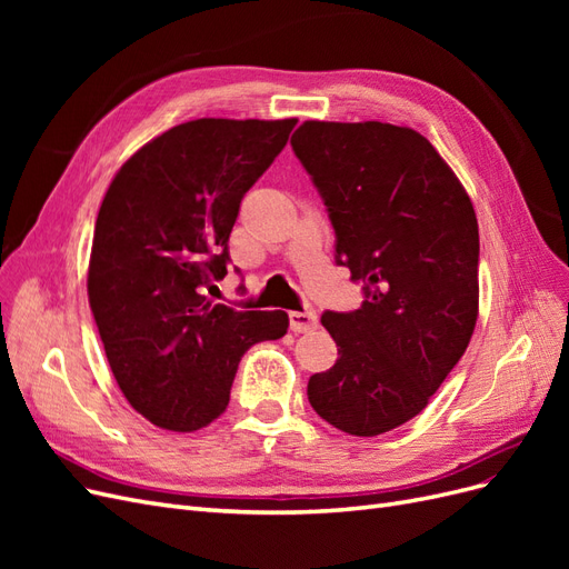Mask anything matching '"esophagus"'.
<instances>
[{
	"mask_svg": "<svg viewBox=\"0 0 569 569\" xmlns=\"http://www.w3.org/2000/svg\"><path fill=\"white\" fill-rule=\"evenodd\" d=\"M318 325V316H316V311H291L289 313V327H291V332H308V330H313V327Z\"/></svg>",
	"mask_w": 569,
	"mask_h": 569,
	"instance_id": "34e87169",
	"label": "esophagus"
}]
</instances>
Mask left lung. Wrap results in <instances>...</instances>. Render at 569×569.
Returning <instances> with one entry per match:
<instances>
[{
    "mask_svg": "<svg viewBox=\"0 0 569 569\" xmlns=\"http://www.w3.org/2000/svg\"><path fill=\"white\" fill-rule=\"evenodd\" d=\"M291 149L335 228V261L363 282L356 311H325L337 363L308 380L318 416L356 437L416 418L470 343L479 306L472 201L410 128L306 120Z\"/></svg>",
    "mask_w": 569,
    "mask_h": 569,
    "instance_id": "8db88e82",
    "label": "left lung"
}]
</instances>
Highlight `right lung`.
Here are the masks:
<instances>
[{
	"instance_id": "1",
	"label": "right lung",
	"mask_w": 569,
	"mask_h": 569,
	"mask_svg": "<svg viewBox=\"0 0 569 569\" xmlns=\"http://www.w3.org/2000/svg\"><path fill=\"white\" fill-rule=\"evenodd\" d=\"M295 126L189 120L128 159L101 201L90 308L120 391L157 427L194 432L213 422L242 356L287 335L284 311H237L206 289L228 274L239 203Z\"/></svg>"
}]
</instances>
